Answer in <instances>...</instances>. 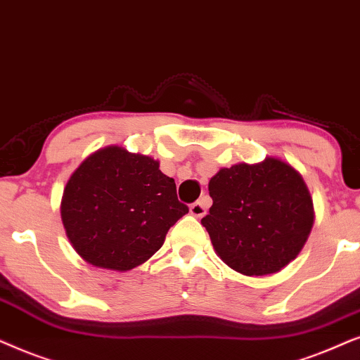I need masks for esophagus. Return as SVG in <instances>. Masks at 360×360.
I'll return each mask as SVG.
<instances>
[{"label":"esophagus","mask_w":360,"mask_h":360,"mask_svg":"<svg viewBox=\"0 0 360 360\" xmlns=\"http://www.w3.org/2000/svg\"><path fill=\"white\" fill-rule=\"evenodd\" d=\"M191 214L194 215V217H202V215H205V212H207V209H205V205L200 202V200H198V202L191 204Z\"/></svg>","instance_id":"esophagus-1"}]
</instances>
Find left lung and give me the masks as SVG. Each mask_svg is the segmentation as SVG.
<instances>
[{"label": "left lung", "mask_w": 360, "mask_h": 360, "mask_svg": "<svg viewBox=\"0 0 360 360\" xmlns=\"http://www.w3.org/2000/svg\"><path fill=\"white\" fill-rule=\"evenodd\" d=\"M214 204L202 219L219 257L247 276L280 271L313 227V200L298 171L266 158L224 167L209 183Z\"/></svg>", "instance_id": "left-lung-1"}]
</instances>
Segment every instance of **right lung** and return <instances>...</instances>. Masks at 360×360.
<instances>
[{
    "mask_svg": "<svg viewBox=\"0 0 360 360\" xmlns=\"http://www.w3.org/2000/svg\"><path fill=\"white\" fill-rule=\"evenodd\" d=\"M62 222L74 248L90 265L127 271L160 250L172 225L189 212L176 183L150 156L108 146L70 176Z\"/></svg>",
    "mask_w": 360,
    "mask_h": 360,
    "instance_id": "1",
    "label": "right lung"
}]
</instances>
